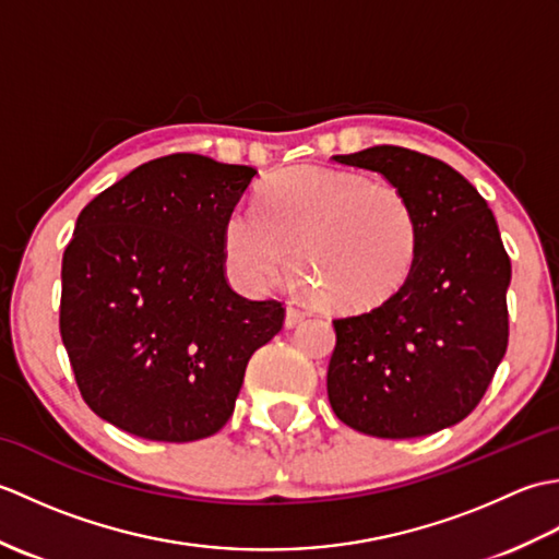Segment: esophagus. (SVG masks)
Masks as SVG:
<instances>
[{
    "instance_id": "1",
    "label": "esophagus",
    "mask_w": 559,
    "mask_h": 559,
    "mask_svg": "<svg viewBox=\"0 0 559 559\" xmlns=\"http://www.w3.org/2000/svg\"><path fill=\"white\" fill-rule=\"evenodd\" d=\"M307 317V312L305 310H300V307H288V310H286V326L288 329H293L295 324H300L302 322V319Z\"/></svg>"
}]
</instances>
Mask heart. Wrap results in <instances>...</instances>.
<instances>
[{
    "mask_svg": "<svg viewBox=\"0 0 559 559\" xmlns=\"http://www.w3.org/2000/svg\"><path fill=\"white\" fill-rule=\"evenodd\" d=\"M257 211L235 209L225 261L242 286L264 290L295 271L324 310L362 314L406 286L420 249L408 194L391 182L302 165L259 189Z\"/></svg>",
    "mask_w": 559,
    "mask_h": 559,
    "instance_id": "obj_1",
    "label": "heart"
}]
</instances>
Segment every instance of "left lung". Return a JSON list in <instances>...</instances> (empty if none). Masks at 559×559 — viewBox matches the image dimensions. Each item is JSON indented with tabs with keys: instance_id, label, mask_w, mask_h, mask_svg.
<instances>
[{
	"instance_id": "1",
	"label": "left lung",
	"mask_w": 559,
	"mask_h": 559,
	"mask_svg": "<svg viewBox=\"0 0 559 559\" xmlns=\"http://www.w3.org/2000/svg\"><path fill=\"white\" fill-rule=\"evenodd\" d=\"M334 160L384 175L408 194L420 249L386 305L334 319L331 408L372 437L444 430L478 406L507 353L512 261L500 228L478 189L425 153L372 146Z\"/></svg>"
}]
</instances>
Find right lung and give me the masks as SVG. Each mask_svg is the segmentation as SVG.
Returning a JSON list of instances; mask_svg holds the SVG:
<instances>
[{"label":"right lung","mask_w":559,"mask_h":559,"mask_svg":"<svg viewBox=\"0 0 559 559\" xmlns=\"http://www.w3.org/2000/svg\"><path fill=\"white\" fill-rule=\"evenodd\" d=\"M254 175L173 153L79 213L59 334L103 420L153 442H194L228 423L249 358L286 319L283 302L247 300L225 278V221Z\"/></svg>","instance_id":"1"}]
</instances>
